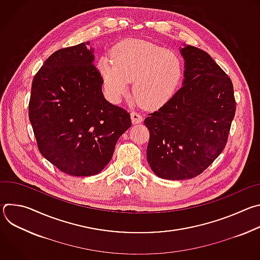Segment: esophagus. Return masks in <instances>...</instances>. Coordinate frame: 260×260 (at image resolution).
I'll list each match as a JSON object with an SVG mask.
<instances>
[{
    "instance_id": "1",
    "label": "esophagus",
    "mask_w": 260,
    "mask_h": 260,
    "mask_svg": "<svg viewBox=\"0 0 260 260\" xmlns=\"http://www.w3.org/2000/svg\"><path fill=\"white\" fill-rule=\"evenodd\" d=\"M131 118H132V122L134 124H138V123H141L143 121V117L137 112H132L131 113Z\"/></svg>"
}]
</instances>
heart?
Instances as JSON below:
<instances>
[{
  "mask_svg": "<svg viewBox=\"0 0 260 260\" xmlns=\"http://www.w3.org/2000/svg\"><path fill=\"white\" fill-rule=\"evenodd\" d=\"M98 69L111 99L118 101L133 81L134 95L147 109L167 103L182 77V62L177 53L137 39L117 44L111 57H101Z\"/></svg>",
  "mask_w": 260,
  "mask_h": 260,
  "instance_id": "b5f03b06",
  "label": "heart"
}]
</instances>
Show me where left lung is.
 Instances as JSON below:
<instances>
[{
	"mask_svg": "<svg viewBox=\"0 0 260 260\" xmlns=\"http://www.w3.org/2000/svg\"><path fill=\"white\" fill-rule=\"evenodd\" d=\"M182 87L144 123L149 129L147 160L167 180L202 174L223 151L236 113L231 78L204 50L182 44Z\"/></svg>",
	"mask_w": 260,
	"mask_h": 260,
	"instance_id": "1",
	"label": "left lung"
}]
</instances>
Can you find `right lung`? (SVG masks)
<instances>
[{"instance_id": "1", "label": "right lung", "mask_w": 260, "mask_h": 260, "mask_svg": "<svg viewBox=\"0 0 260 260\" xmlns=\"http://www.w3.org/2000/svg\"><path fill=\"white\" fill-rule=\"evenodd\" d=\"M89 44L52 53L34 77L28 105L41 154L76 177L101 173L120 136L132 126L129 113L105 99Z\"/></svg>"}]
</instances>
